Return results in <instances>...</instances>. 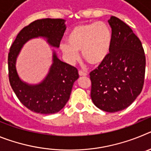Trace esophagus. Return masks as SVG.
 Returning a JSON list of instances; mask_svg holds the SVG:
<instances>
[{
  "mask_svg": "<svg viewBox=\"0 0 151 151\" xmlns=\"http://www.w3.org/2000/svg\"><path fill=\"white\" fill-rule=\"evenodd\" d=\"M78 74H79L80 76H86L88 75V73L85 71H82V70H79V71H78Z\"/></svg>",
  "mask_w": 151,
  "mask_h": 151,
  "instance_id": "1",
  "label": "esophagus"
}]
</instances>
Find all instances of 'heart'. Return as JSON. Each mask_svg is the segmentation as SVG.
Here are the masks:
<instances>
[{
	"label": "heart",
	"instance_id": "b5f03b06",
	"mask_svg": "<svg viewBox=\"0 0 151 151\" xmlns=\"http://www.w3.org/2000/svg\"><path fill=\"white\" fill-rule=\"evenodd\" d=\"M68 43L60 44V49L70 61L78 58L82 51L84 59L92 65L104 61L110 51L112 32L102 21L81 24L73 28L67 38Z\"/></svg>",
	"mask_w": 151,
	"mask_h": 151
}]
</instances>
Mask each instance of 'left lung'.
I'll use <instances>...</instances> for the list:
<instances>
[{
  "label": "left lung",
  "mask_w": 151,
  "mask_h": 151,
  "mask_svg": "<svg viewBox=\"0 0 151 151\" xmlns=\"http://www.w3.org/2000/svg\"><path fill=\"white\" fill-rule=\"evenodd\" d=\"M110 54L90 73L91 97L97 107L115 113L132 104L145 82L146 58L141 41L127 24L111 17Z\"/></svg>",
  "instance_id": "obj_1"
}]
</instances>
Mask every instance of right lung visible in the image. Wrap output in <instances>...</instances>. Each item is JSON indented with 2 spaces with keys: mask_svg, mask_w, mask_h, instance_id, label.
Wrapping results in <instances>:
<instances>
[{
  "mask_svg": "<svg viewBox=\"0 0 151 151\" xmlns=\"http://www.w3.org/2000/svg\"><path fill=\"white\" fill-rule=\"evenodd\" d=\"M63 19H41L31 22L18 33L8 54V75L13 91L24 106L41 114H53L62 110L69 99L73 83L78 78V69L60 60L56 53L45 79L29 85L19 78L16 60L22 45L29 39L44 37L51 46L59 47L66 30Z\"/></svg>",
  "mask_w": 151,
  "mask_h": 151,
  "instance_id": "right-lung-1",
  "label": "right lung"
}]
</instances>
